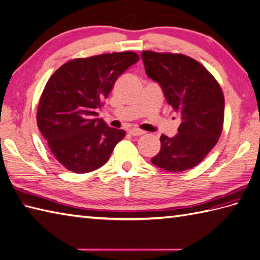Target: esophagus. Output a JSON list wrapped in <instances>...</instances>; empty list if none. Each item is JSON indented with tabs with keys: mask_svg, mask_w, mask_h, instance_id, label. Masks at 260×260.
<instances>
[{
	"mask_svg": "<svg viewBox=\"0 0 260 260\" xmlns=\"http://www.w3.org/2000/svg\"><path fill=\"white\" fill-rule=\"evenodd\" d=\"M129 133H131V135H133V136H141V135L145 134V132H144V131L137 129V128H133V129H131V131H129Z\"/></svg>",
	"mask_w": 260,
	"mask_h": 260,
	"instance_id": "obj_1",
	"label": "esophagus"
}]
</instances>
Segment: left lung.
<instances>
[{
  "instance_id": "left-lung-1",
  "label": "left lung",
  "mask_w": 260,
  "mask_h": 260,
  "mask_svg": "<svg viewBox=\"0 0 260 260\" xmlns=\"http://www.w3.org/2000/svg\"><path fill=\"white\" fill-rule=\"evenodd\" d=\"M142 59L147 76L182 117L176 135L160 136V150L152 162L167 172L188 171L218 142L225 112L221 88L201 63L183 54L144 51Z\"/></svg>"
}]
</instances>
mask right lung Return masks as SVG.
<instances>
[{"instance_id":"obj_1","label":"right lung","mask_w":260,"mask_h":260,"mask_svg":"<svg viewBox=\"0 0 260 260\" xmlns=\"http://www.w3.org/2000/svg\"><path fill=\"white\" fill-rule=\"evenodd\" d=\"M140 57L134 52L75 58L46 83L38 126L55 158L77 174L93 172L110 158L125 131L112 128L98 111L117 78Z\"/></svg>"}]
</instances>
